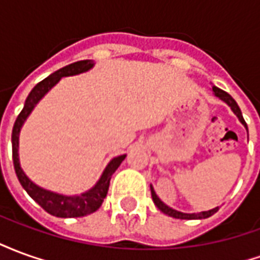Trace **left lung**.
Instances as JSON below:
<instances>
[{
    "label": "left lung",
    "mask_w": 260,
    "mask_h": 260,
    "mask_svg": "<svg viewBox=\"0 0 260 260\" xmlns=\"http://www.w3.org/2000/svg\"><path fill=\"white\" fill-rule=\"evenodd\" d=\"M213 93H214V96L218 97L220 100H223L224 103H227V104H229L230 107H231V110H233V113H234L235 115L238 117V119L241 121V124L244 125V126L246 128V131H248L245 119H244V117H242V113H241L240 107H238V104H237V102H235L234 99L230 96L227 91L221 90V89H218V87H216V86H213ZM150 191H152V198H153V202H154V205H156V206H157L158 209L164 213V214H169V216H171V217H174V218H181V220H201V218L210 217L212 214H214V213L218 210V207H214V209H212V210H207V212H201V213L178 212V210L171 209V207H169L166 203H163V202L160 201V198L156 195V192H154L152 185H150Z\"/></svg>",
    "instance_id": "left-lung-1"
}]
</instances>
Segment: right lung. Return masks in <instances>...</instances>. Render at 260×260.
I'll return each mask as SVG.
<instances>
[{"mask_svg":"<svg viewBox=\"0 0 260 260\" xmlns=\"http://www.w3.org/2000/svg\"><path fill=\"white\" fill-rule=\"evenodd\" d=\"M94 65V62L91 59H83V61H78L74 64H69L64 68L55 71L54 74L47 76L46 79H43L42 82H39L31 91L29 93V96L26 99L23 110L20 111L18 115V118L15 121L14 129H12V158H14V167L15 173L18 175L20 185L25 188V191L30 195L33 201H36L40 206L50 214H53L55 217H82L86 214L96 212L99 207L102 206L104 198L107 195L108 186H110V180L115 173V170L118 169L119 164L122 163V160L126 157V154L114 157L106 170L103 171L100 180L97 181V184L91 189H89L85 193L76 196H65L55 193V192L47 191L43 189L40 186H37L35 182H31L26 174L23 173V170L20 169L19 164V154H18V147H19V132L22 125L26 121V118L29 117V114L31 113V110L35 108L37 103L42 100L44 94L47 93L53 86L58 83L61 78L65 76H72V75L82 74L89 71Z\"/></svg>","mask_w":260,"mask_h":260,"instance_id":"add662e5","label":"right lung"}]
</instances>
